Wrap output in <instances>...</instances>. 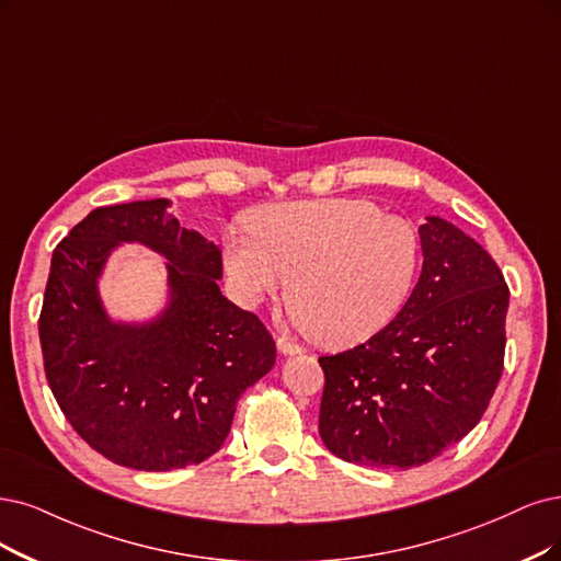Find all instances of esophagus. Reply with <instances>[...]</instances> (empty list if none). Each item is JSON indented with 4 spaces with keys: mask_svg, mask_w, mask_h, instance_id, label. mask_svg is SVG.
<instances>
[{
    "mask_svg": "<svg viewBox=\"0 0 561 561\" xmlns=\"http://www.w3.org/2000/svg\"><path fill=\"white\" fill-rule=\"evenodd\" d=\"M277 348L282 351L284 356H298V354H302V348L298 344H294V342H288L286 337L277 340Z\"/></svg>",
    "mask_w": 561,
    "mask_h": 561,
    "instance_id": "esophagus-1",
    "label": "esophagus"
}]
</instances>
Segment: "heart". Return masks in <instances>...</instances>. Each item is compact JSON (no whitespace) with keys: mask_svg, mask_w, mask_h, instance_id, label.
Instances as JSON below:
<instances>
[{"mask_svg":"<svg viewBox=\"0 0 561 561\" xmlns=\"http://www.w3.org/2000/svg\"><path fill=\"white\" fill-rule=\"evenodd\" d=\"M249 233H228L224 265L238 298L259 305L279 296L307 337L344 348L377 335L400 312L419 267V236L369 201L328 198L267 205Z\"/></svg>","mask_w":561,"mask_h":561,"instance_id":"obj_1","label":"heart"}]
</instances>
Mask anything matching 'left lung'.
I'll return each mask as SVG.
<instances>
[{
    "label": "left lung",
    "mask_w": 561,
    "mask_h": 561,
    "mask_svg": "<svg viewBox=\"0 0 561 561\" xmlns=\"http://www.w3.org/2000/svg\"><path fill=\"white\" fill-rule=\"evenodd\" d=\"M419 233L423 270L400 314L365 344L319 358V434L346 462H430L479 425L502 379L508 286L500 265L442 217Z\"/></svg>",
    "instance_id": "obj_1"
}]
</instances>
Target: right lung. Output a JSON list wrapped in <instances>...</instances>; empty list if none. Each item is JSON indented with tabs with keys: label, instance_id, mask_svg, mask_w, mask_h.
Returning <instances> with one entry per match:
<instances>
[{
	"label": "right lung",
	"instance_id": "1",
	"mask_svg": "<svg viewBox=\"0 0 561 561\" xmlns=\"http://www.w3.org/2000/svg\"><path fill=\"white\" fill-rule=\"evenodd\" d=\"M171 201L96 207L50 261L38 337L53 396L103 458L171 471L215 455L242 392L275 365L256 314L219 291L221 252L169 215ZM119 241H140L170 270V305L152 322H113L98 277Z\"/></svg>",
	"mask_w": 561,
	"mask_h": 561
}]
</instances>
